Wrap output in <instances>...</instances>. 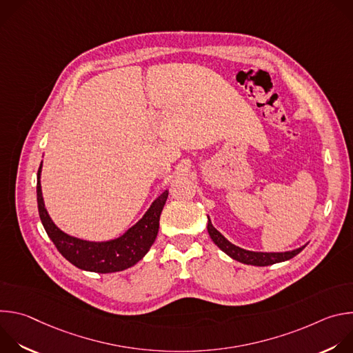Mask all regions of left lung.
Listing matches in <instances>:
<instances>
[{
    "label": "left lung",
    "mask_w": 353,
    "mask_h": 353,
    "mask_svg": "<svg viewBox=\"0 0 353 353\" xmlns=\"http://www.w3.org/2000/svg\"><path fill=\"white\" fill-rule=\"evenodd\" d=\"M208 233L212 239V241L226 253L230 259L247 264V265H257V267H267V265H272L276 263H283L288 261L290 259H293L294 256H297L301 250H303L306 244H303L301 247H297L294 250L290 251H283V253H263V251H251V250H245L241 248L233 243H230L218 229L214 228L210 216H208Z\"/></svg>",
    "instance_id": "8db88e82"
}]
</instances>
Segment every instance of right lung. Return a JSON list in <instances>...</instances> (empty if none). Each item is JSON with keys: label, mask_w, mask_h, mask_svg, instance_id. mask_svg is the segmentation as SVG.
Wrapping results in <instances>:
<instances>
[{"label": "right lung", "mask_w": 353, "mask_h": 353, "mask_svg": "<svg viewBox=\"0 0 353 353\" xmlns=\"http://www.w3.org/2000/svg\"><path fill=\"white\" fill-rule=\"evenodd\" d=\"M41 168L43 162L37 170L36 190L40 221L46 233L52 239L65 260L83 271L109 274L124 271L145 257L158 236L159 219L169 195V190H165L158 198H155L143 216L121 236L105 241H90L63 232L50 218L44 205L40 184Z\"/></svg>", "instance_id": "add662e5"}]
</instances>
